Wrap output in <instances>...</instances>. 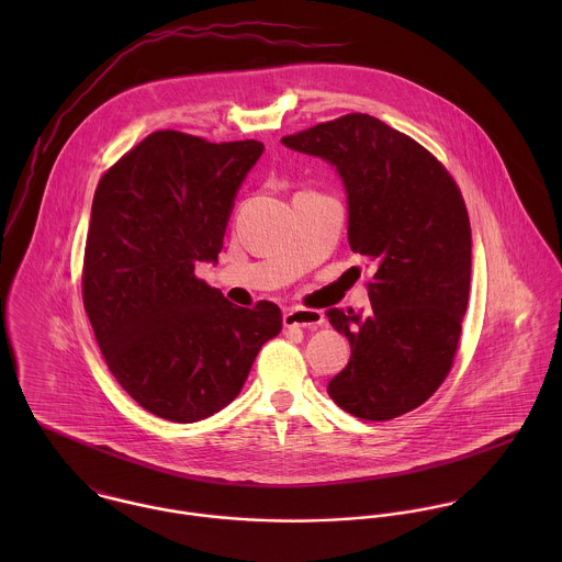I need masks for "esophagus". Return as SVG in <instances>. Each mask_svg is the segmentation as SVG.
Listing matches in <instances>:
<instances>
[{"mask_svg":"<svg viewBox=\"0 0 562 562\" xmlns=\"http://www.w3.org/2000/svg\"><path fill=\"white\" fill-rule=\"evenodd\" d=\"M283 324L290 328V326H303V328H316L324 324V314L318 310H305V307H294V310H288L283 314Z\"/></svg>","mask_w":562,"mask_h":562,"instance_id":"obj_1","label":"esophagus"}]
</instances>
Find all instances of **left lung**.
I'll return each mask as SVG.
<instances>
[{
	"instance_id": "obj_1",
	"label": "left lung",
	"mask_w": 562,
	"mask_h": 562,
	"mask_svg": "<svg viewBox=\"0 0 562 562\" xmlns=\"http://www.w3.org/2000/svg\"><path fill=\"white\" fill-rule=\"evenodd\" d=\"M330 161L348 194V244L366 257L370 310H328L350 341L328 396L385 422L428 401L452 370L470 301L472 229L463 194L428 149L370 114L281 138Z\"/></svg>"
}]
</instances>
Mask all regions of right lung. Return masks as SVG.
<instances>
[{
  "label": "right lung",
  "instance_id": "1",
  "mask_svg": "<svg viewBox=\"0 0 562 562\" xmlns=\"http://www.w3.org/2000/svg\"><path fill=\"white\" fill-rule=\"evenodd\" d=\"M263 154L257 140L149 134L110 166L92 199L81 296L101 355L149 413L190 424L240 394L281 310L229 303L194 274L218 261L236 192Z\"/></svg>",
  "mask_w": 562,
  "mask_h": 562
}]
</instances>
